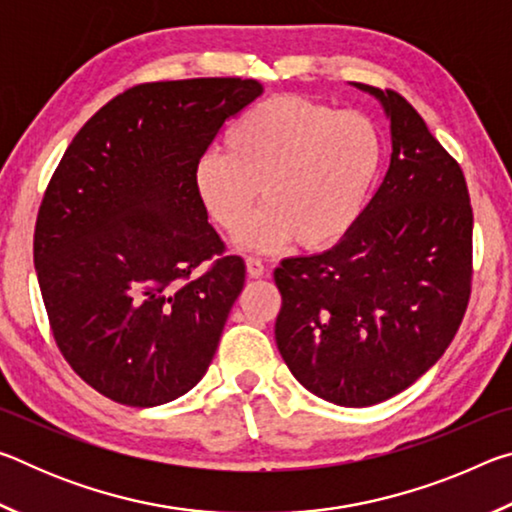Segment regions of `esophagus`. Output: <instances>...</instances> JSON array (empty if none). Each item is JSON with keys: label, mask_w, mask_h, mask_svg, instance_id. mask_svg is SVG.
Masks as SVG:
<instances>
[{"label": "esophagus", "mask_w": 512, "mask_h": 512, "mask_svg": "<svg viewBox=\"0 0 512 512\" xmlns=\"http://www.w3.org/2000/svg\"><path fill=\"white\" fill-rule=\"evenodd\" d=\"M246 271H248L250 277H262V275L266 273V268H264V264H262V259L248 257V259H246Z\"/></svg>", "instance_id": "esophagus-1"}]
</instances>
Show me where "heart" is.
Here are the masks:
<instances>
[{"instance_id": "obj_1", "label": "heart", "mask_w": 512, "mask_h": 512, "mask_svg": "<svg viewBox=\"0 0 512 512\" xmlns=\"http://www.w3.org/2000/svg\"><path fill=\"white\" fill-rule=\"evenodd\" d=\"M384 142L359 112H339L302 97H273L250 108L225 137V151H205L194 164L198 201L225 232L271 250L289 239L327 248L345 237L377 183Z\"/></svg>"}]
</instances>
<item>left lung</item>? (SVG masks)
<instances>
[{"mask_svg":"<svg viewBox=\"0 0 512 512\" xmlns=\"http://www.w3.org/2000/svg\"><path fill=\"white\" fill-rule=\"evenodd\" d=\"M391 121V164L336 246L275 268V343L309 393L372 406L422 377L470 300L472 205L458 162L393 90L354 83Z\"/></svg>","mask_w":512,"mask_h":512,"instance_id":"1","label":"left lung"}]
</instances>
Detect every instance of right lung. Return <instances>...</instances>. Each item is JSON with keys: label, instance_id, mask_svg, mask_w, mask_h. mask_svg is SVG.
Returning <instances> with one entry per match:
<instances>
[{"label": "right lung", "instance_id": "1", "mask_svg": "<svg viewBox=\"0 0 512 512\" xmlns=\"http://www.w3.org/2000/svg\"><path fill=\"white\" fill-rule=\"evenodd\" d=\"M262 92L253 79L135 85L76 133L49 180L33 237L42 300L69 366L110 400L171 402L210 368L246 266L223 255L194 164Z\"/></svg>", "mask_w": 512, "mask_h": 512}]
</instances>
